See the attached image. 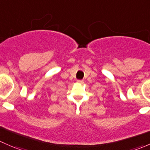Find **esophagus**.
Returning a JSON list of instances; mask_svg holds the SVG:
<instances>
[{
    "label": "esophagus",
    "mask_w": 150,
    "mask_h": 150,
    "mask_svg": "<svg viewBox=\"0 0 150 150\" xmlns=\"http://www.w3.org/2000/svg\"><path fill=\"white\" fill-rule=\"evenodd\" d=\"M77 82H78V83H80V84H83V80H77Z\"/></svg>",
    "instance_id": "esophagus-1"
}]
</instances>
